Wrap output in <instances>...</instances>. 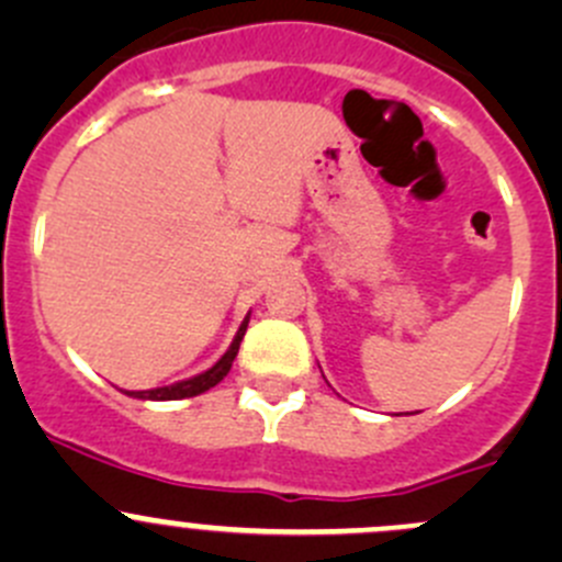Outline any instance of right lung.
<instances>
[{
    "label": "right lung",
    "mask_w": 562,
    "mask_h": 562,
    "mask_svg": "<svg viewBox=\"0 0 562 562\" xmlns=\"http://www.w3.org/2000/svg\"><path fill=\"white\" fill-rule=\"evenodd\" d=\"M247 323H249V315L241 321L239 331H236L234 342H231V348L225 350L223 359L217 361L214 367H209L206 372H201V375L195 378H187V381H179V383H171V386H162V389H149V391H124L127 396H138V400H157V402H166V400H184V396H198L203 394V391H209L212 386H217L220 381H223L225 375L231 372V364H234L236 353H239V345L241 339H245V331H247Z\"/></svg>",
    "instance_id": "right-lung-1"
}]
</instances>
